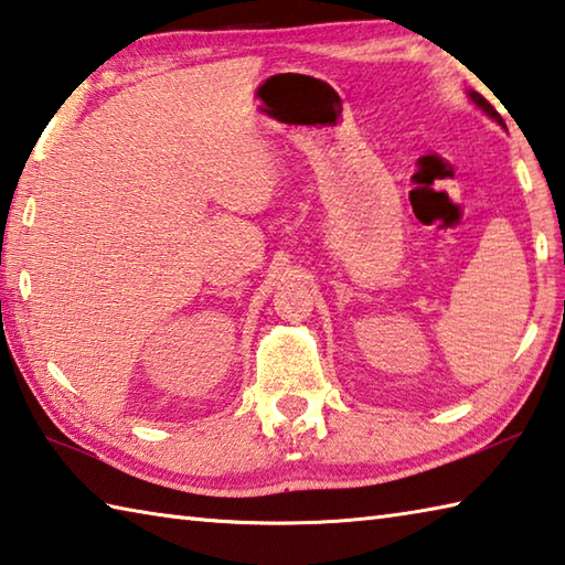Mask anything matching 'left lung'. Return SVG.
Listing matches in <instances>:
<instances>
[{"label": "left lung", "mask_w": 565, "mask_h": 565, "mask_svg": "<svg viewBox=\"0 0 565 565\" xmlns=\"http://www.w3.org/2000/svg\"><path fill=\"white\" fill-rule=\"evenodd\" d=\"M467 98H470L475 105H477V108H480L484 115H489V117H492V120L494 122H499V125H504V120H502V117H499V113L492 108V105H489L484 98H482V95L480 93H477V90H467Z\"/></svg>", "instance_id": "left-lung-1"}]
</instances>
